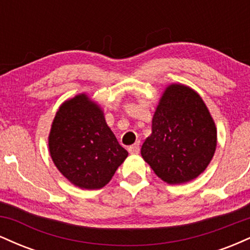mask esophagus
Wrapping results in <instances>:
<instances>
[{
  "instance_id": "34e87169",
  "label": "esophagus",
  "mask_w": 250,
  "mask_h": 250,
  "mask_svg": "<svg viewBox=\"0 0 250 250\" xmlns=\"http://www.w3.org/2000/svg\"><path fill=\"white\" fill-rule=\"evenodd\" d=\"M128 151L130 154H139V151H140V145H139V142L137 143H135V145H133V146H130V147L128 148Z\"/></svg>"
}]
</instances>
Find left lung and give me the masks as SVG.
Here are the masks:
<instances>
[{
  "mask_svg": "<svg viewBox=\"0 0 250 250\" xmlns=\"http://www.w3.org/2000/svg\"><path fill=\"white\" fill-rule=\"evenodd\" d=\"M216 146V125L202 97L188 85L169 84L142 145L143 160L168 185H181L206 170Z\"/></svg>",
  "mask_w": 250,
  "mask_h": 250,
  "instance_id": "left-lung-1",
  "label": "left lung"
}]
</instances>
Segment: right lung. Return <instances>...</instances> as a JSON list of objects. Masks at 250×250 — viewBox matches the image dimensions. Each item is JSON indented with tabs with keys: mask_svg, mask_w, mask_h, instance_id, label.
<instances>
[{
	"mask_svg": "<svg viewBox=\"0 0 250 250\" xmlns=\"http://www.w3.org/2000/svg\"><path fill=\"white\" fill-rule=\"evenodd\" d=\"M48 146L60 173L81 189L104 187L128 156L108 127L102 108L87 94L60 105Z\"/></svg>",
	"mask_w": 250,
	"mask_h": 250,
	"instance_id": "1",
	"label": "right lung"
}]
</instances>
